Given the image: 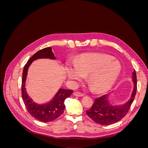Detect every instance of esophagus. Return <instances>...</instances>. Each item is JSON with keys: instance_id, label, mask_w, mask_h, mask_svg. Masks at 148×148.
Listing matches in <instances>:
<instances>
[{"instance_id": "esophagus-1", "label": "esophagus", "mask_w": 148, "mask_h": 148, "mask_svg": "<svg viewBox=\"0 0 148 148\" xmlns=\"http://www.w3.org/2000/svg\"><path fill=\"white\" fill-rule=\"evenodd\" d=\"M73 95L75 96H78V97H82L84 96V95L83 93H81L79 92H75L73 93Z\"/></svg>"}]
</instances>
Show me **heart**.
<instances>
[{"instance_id": "obj_1", "label": "heart", "mask_w": 148, "mask_h": 148, "mask_svg": "<svg viewBox=\"0 0 148 148\" xmlns=\"http://www.w3.org/2000/svg\"><path fill=\"white\" fill-rule=\"evenodd\" d=\"M122 71L120 62L109 54L87 53L79 57L76 63L66 65L69 79L77 83L88 74V80L96 92H106L114 86Z\"/></svg>"}]
</instances>
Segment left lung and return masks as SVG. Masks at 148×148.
Returning a JSON list of instances; mask_svg holds the SVG:
<instances>
[{"mask_svg": "<svg viewBox=\"0 0 148 148\" xmlns=\"http://www.w3.org/2000/svg\"><path fill=\"white\" fill-rule=\"evenodd\" d=\"M133 89L129 99L122 104H114L109 101L111 92L95 99L91 108L86 110L87 115L96 123L109 125L115 123L122 120L128 113L136 93L137 79L136 71L132 75Z\"/></svg>", "mask_w": 148, "mask_h": 148, "instance_id": "8db88e82", "label": "left lung"}]
</instances>
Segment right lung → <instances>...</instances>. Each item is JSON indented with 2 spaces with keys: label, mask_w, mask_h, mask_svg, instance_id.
<instances>
[{
  "label": "right lung",
  "mask_w": 148,
  "mask_h": 148,
  "mask_svg": "<svg viewBox=\"0 0 148 148\" xmlns=\"http://www.w3.org/2000/svg\"><path fill=\"white\" fill-rule=\"evenodd\" d=\"M39 59L56 60V57L52 51V48L49 47L35 53L28 60L23 71L21 83L22 98L26 109L32 117L41 122H49L56 119L64 112L65 107V100L66 98L70 96L73 90L60 88L52 99L49 102L41 104L34 102L26 92L25 83L29 66L33 61Z\"/></svg>",
  "instance_id": "add662e5"
}]
</instances>
